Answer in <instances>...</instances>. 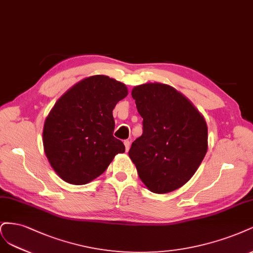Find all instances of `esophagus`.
I'll return each instance as SVG.
<instances>
[{
    "mask_svg": "<svg viewBox=\"0 0 253 253\" xmlns=\"http://www.w3.org/2000/svg\"><path fill=\"white\" fill-rule=\"evenodd\" d=\"M124 145H125L126 151H128V150H129V148H130V142H129L128 140H125V141H124Z\"/></svg>",
    "mask_w": 253,
    "mask_h": 253,
    "instance_id": "esophagus-1",
    "label": "esophagus"
}]
</instances>
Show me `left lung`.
Returning a JSON list of instances; mask_svg holds the SVG:
<instances>
[{"instance_id": "obj_1", "label": "left lung", "mask_w": 253, "mask_h": 253, "mask_svg": "<svg viewBox=\"0 0 253 253\" xmlns=\"http://www.w3.org/2000/svg\"><path fill=\"white\" fill-rule=\"evenodd\" d=\"M131 95L143 118V134L128 152L138 176L154 193L180 188L207 152L205 120L187 97L169 85H138Z\"/></svg>"}]
</instances>
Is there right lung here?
Instances as JSON below:
<instances>
[{
	"label": "right lung",
	"mask_w": 253,
	"mask_h": 253,
	"mask_svg": "<svg viewBox=\"0 0 253 253\" xmlns=\"http://www.w3.org/2000/svg\"><path fill=\"white\" fill-rule=\"evenodd\" d=\"M128 94L125 84L106 76L86 78L56 101L45 120V154L58 175L69 184L84 185L125 152L113 136L112 110Z\"/></svg>",
	"instance_id": "add662e5"
}]
</instances>
